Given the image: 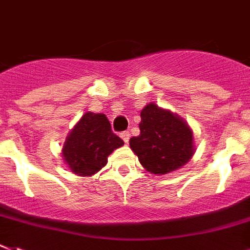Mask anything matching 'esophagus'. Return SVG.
Returning a JSON list of instances; mask_svg holds the SVG:
<instances>
[{"label":"esophagus","mask_w":250,"mask_h":250,"mask_svg":"<svg viewBox=\"0 0 250 250\" xmlns=\"http://www.w3.org/2000/svg\"><path fill=\"white\" fill-rule=\"evenodd\" d=\"M121 137H122V139H123V141H125V144H128L129 137H131V133H129L128 131H125V132L121 133Z\"/></svg>","instance_id":"obj_1"}]
</instances>
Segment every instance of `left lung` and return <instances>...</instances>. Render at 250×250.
I'll return each mask as SVG.
<instances>
[{
  "label": "left lung",
  "mask_w": 250,
  "mask_h": 250,
  "mask_svg": "<svg viewBox=\"0 0 250 250\" xmlns=\"http://www.w3.org/2000/svg\"><path fill=\"white\" fill-rule=\"evenodd\" d=\"M140 135L129 146L145 170L154 175L182 168L193 157V131L182 117L150 102L141 110Z\"/></svg>",
  "instance_id": "obj_1"
}]
</instances>
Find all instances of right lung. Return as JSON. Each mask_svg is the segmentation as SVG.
<instances>
[{
  "label": "right lung",
  "mask_w": 250,
  "mask_h": 250,
  "mask_svg": "<svg viewBox=\"0 0 250 250\" xmlns=\"http://www.w3.org/2000/svg\"><path fill=\"white\" fill-rule=\"evenodd\" d=\"M114 135L105 114L86 111L66 137L62 158L68 170L78 176H92L107 164V157L123 146Z\"/></svg>",
  "instance_id": "obj_1"
}]
</instances>
